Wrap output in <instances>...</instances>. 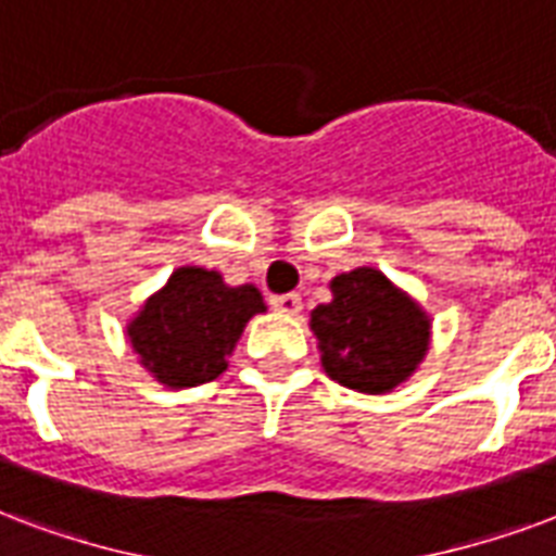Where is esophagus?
I'll return each instance as SVG.
<instances>
[{"mask_svg": "<svg viewBox=\"0 0 556 556\" xmlns=\"http://www.w3.org/2000/svg\"><path fill=\"white\" fill-rule=\"evenodd\" d=\"M269 304H273L278 313H287V316H299V313H302V295L299 293L273 295V299H269Z\"/></svg>", "mask_w": 556, "mask_h": 556, "instance_id": "1", "label": "esophagus"}]
</instances>
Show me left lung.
<instances>
[{"instance_id":"obj_1","label":"left lung","mask_w":556,"mask_h":556,"mask_svg":"<svg viewBox=\"0 0 556 556\" xmlns=\"http://www.w3.org/2000/svg\"><path fill=\"white\" fill-rule=\"evenodd\" d=\"M333 299L311 313L328 378L369 395L395 390L419 366L431 319L372 266L331 281Z\"/></svg>"}]
</instances>
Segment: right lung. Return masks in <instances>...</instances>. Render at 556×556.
<instances>
[{"instance_id": "1", "label": "right lung", "mask_w": 556, "mask_h": 556, "mask_svg": "<svg viewBox=\"0 0 556 556\" xmlns=\"http://www.w3.org/2000/svg\"><path fill=\"white\" fill-rule=\"evenodd\" d=\"M263 311V295L252 283L228 287L214 269L181 266L125 333L152 378L184 390L219 378L245 323Z\"/></svg>"}]
</instances>
